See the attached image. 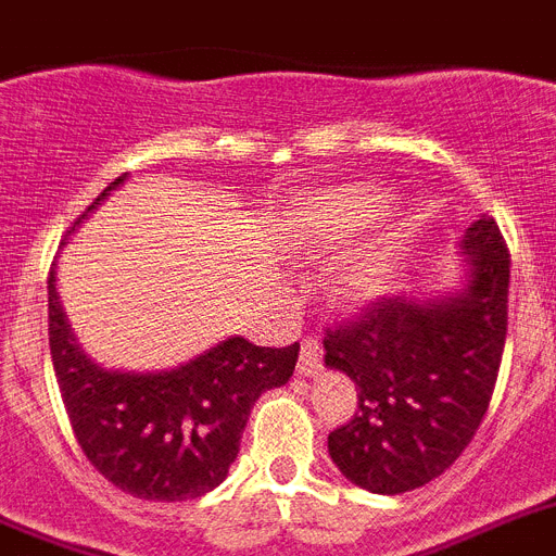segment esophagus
I'll list each match as a JSON object with an SVG mask.
<instances>
[{"label":"esophagus","mask_w":556,"mask_h":556,"mask_svg":"<svg viewBox=\"0 0 556 556\" xmlns=\"http://www.w3.org/2000/svg\"><path fill=\"white\" fill-rule=\"evenodd\" d=\"M320 359H324V345L317 337H306L301 345V357H298V374L301 377H315L320 371Z\"/></svg>","instance_id":"obj_1"}]
</instances>
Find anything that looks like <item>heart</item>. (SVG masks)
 Returning <instances> with one entry per match:
<instances>
[{
  "instance_id": "obj_1",
  "label": "heart",
  "mask_w": 556,
  "mask_h": 556,
  "mask_svg": "<svg viewBox=\"0 0 556 556\" xmlns=\"http://www.w3.org/2000/svg\"><path fill=\"white\" fill-rule=\"evenodd\" d=\"M386 207V197L371 185H345L315 197L301 211L303 244L334 247L345 241L359 227L371 225ZM393 253L386 241H377L368 250L351 258L334 278L331 295L343 306H359L379 298L391 283Z\"/></svg>"
}]
</instances>
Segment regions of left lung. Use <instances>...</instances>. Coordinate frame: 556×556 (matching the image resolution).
<instances>
[{
  "label": "left lung",
  "mask_w": 556,
  "mask_h": 556,
  "mask_svg": "<svg viewBox=\"0 0 556 556\" xmlns=\"http://www.w3.org/2000/svg\"><path fill=\"white\" fill-rule=\"evenodd\" d=\"M464 283L433 298H379L326 331V365L357 386V414L329 433L337 469L363 490H419L481 425L506 343L509 250L481 216L462 239Z\"/></svg>",
  "instance_id": "8db88e82"
}]
</instances>
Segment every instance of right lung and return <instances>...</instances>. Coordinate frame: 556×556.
Instances as JSON below:
<instances>
[{
	"label": "right lung",
	"instance_id": "obj_1",
	"mask_svg": "<svg viewBox=\"0 0 556 556\" xmlns=\"http://www.w3.org/2000/svg\"><path fill=\"white\" fill-rule=\"evenodd\" d=\"M123 182L126 174L109 182L73 230ZM47 295L52 368L75 439L106 481L142 501L170 504L216 490L255 400L287 386L301 351L298 343L264 349L227 337L170 371H109L84 354L66 324L55 269Z\"/></svg>",
	"mask_w": 556,
	"mask_h": 556
}]
</instances>
